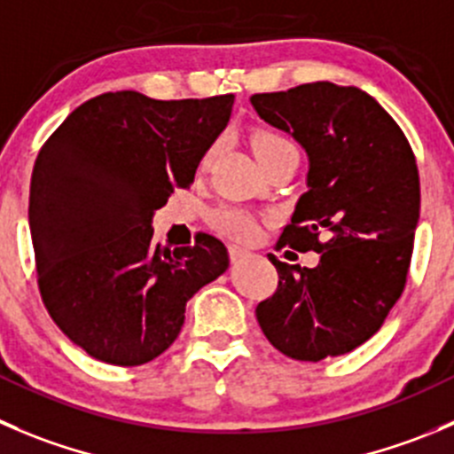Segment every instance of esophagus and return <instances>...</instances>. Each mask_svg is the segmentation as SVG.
<instances>
[{"instance_id": "obj_1", "label": "esophagus", "mask_w": 454, "mask_h": 454, "mask_svg": "<svg viewBox=\"0 0 454 454\" xmlns=\"http://www.w3.org/2000/svg\"><path fill=\"white\" fill-rule=\"evenodd\" d=\"M228 253H231L232 263H239V262H244V259L253 257V253L246 248H241V246H231V248H228Z\"/></svg>"}]
</instances>
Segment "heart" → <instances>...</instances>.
<instances>
[{"label": "heart", "mask_w": 454, "mask_h": 454, "mask_svg": "<svg viewBox=\"0 0 454 454\" xmlns=\"http://www.w3.org/2000/svg\"><path fill=\"white\" fill-rule=\"evenodd\" d=\"M253 148L254 153H257L259 161H262L266 160V157L275 155V153L286 151V148H293V146H290L284 137H279V135L262 130V133H257L253 137ZM210 157H213V151L206 155L204 164L210 160ZM213 226L217 228L219 232H223V235L235 237V239H250V237H254V232H257V223H254V219L237 208L217 210V213L213 215Z\"/></svg>", "instance_id": "heart-1"}]
</instances>
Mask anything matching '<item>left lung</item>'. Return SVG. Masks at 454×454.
Here are the masks:
<instances>
[{
	"label": "left lung",
	"mask_w": 454,
	"mask_h": 454,
	"mask_svg": "<svg viewBox=\"0 0 454 454\" xmlns=\"http://www.w3.org/2000/svg\"><path fill=\"white\" fill-rule=\"evenodd\" d=\"M250 104L308 155V191L277 246L319 253L315 268L268 254L279 272L257 321L286 357L346 355L381 328L406 286L419 173L397 121L355 86L301 83Z\"/></svg>",
	"instance_id": "left-lung-1"
}]
</instances>
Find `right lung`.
<instances>
[{
	"mask_svg": "<svg viewBox=\"0 0 454 454\" xmlns=\"http://www.w3.org/2000/svg\"><path fill=\"white\" fill-rule=\"evenodd\" d=\"M235 95L161 101L104 92L74 108L39 151L28 222L37 281L61 333L90 357L142 366L184 325L186 301L228 268L210 235L161 248L153 215L191 186L231 120Z\"/></svg>",
	"mask_w": 454,
	"mask_h": 454,
	"instance_id": "right-lung-1",
	"label": "right lung"
}]
</instances>
